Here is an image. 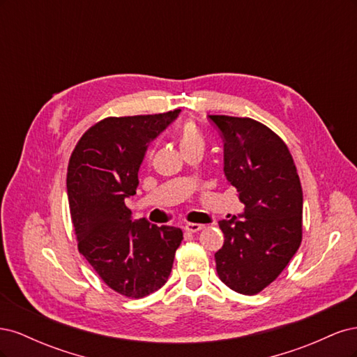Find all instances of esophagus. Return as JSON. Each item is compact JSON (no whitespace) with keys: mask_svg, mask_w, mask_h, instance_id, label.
Listing matches in <instances>:
<instances>
[{"mask_svg":"<svg viewBox=\"0 0 357 357\" xmlns=\"http://www.w3.org/2000/svg\"><path fill=\"white\" fill-rule=\"evenodd\" d=\"M205 228L204 225H199V223H186V226H185V229L188 231V232H190V234H195V232H199V231H202Z\"/></svg>","mask_w":357,"mask_h":357,"instance_id":"obj_1","label":"esophagus"}]
</instances>
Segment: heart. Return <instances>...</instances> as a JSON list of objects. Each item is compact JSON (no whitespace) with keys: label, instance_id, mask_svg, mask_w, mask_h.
I'll use <instances>...</instances> for the list:
<instances>
[{"label":"heart","instance_id":"obj_1","mask_svg":"<svg viewBox=\"0 0 357 357\" xmlns=\"http://www.w3.org/2000/svg\"><path fill=\"white\" fill-rule=\"evenodd\" d=\"M204 138L202 134L199 132L198 126L193 122H186L183 123L178 131V146L181 149V152H186L189 149H204Z\"/></svg>","mask_w":357,"mask_h":357}]
</instances>
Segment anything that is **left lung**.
I'll list each match as a JSON object with an SVG mask.
<instances>
[{"label": "left lung", "mask_w": 357, "mask_h": 357, "mask_svg": "<svg viewBox=\"0 0 357 357\" xmlns=\"http://www.w3.org/2000/svg\"><path fill=\"white\" fill-rule=\"evenodd\" d=\"M223 138V171L244 211L220 220L215 271L229 289L256 295L282 274L302 240V188L275 132L250 117L210 116ZM242 220L240 221L239 219Z\"/></svg>", "instance_id": "obj_1"}]
</instances>
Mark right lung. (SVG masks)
Instances as JSON below:
<instances>
[{
	"mask_svg": "<svg viewBox=\"0 0 357 357\" xmlns=\"http://www.w3.org/2000/svg\"><path fill=\"white\" fill-rule=\"evenodd\" d=\"M180 110L107 117L73 150L67 193L79 252L117 294L139 299L167 283L183 232L131 219L125 199L135 195L149 143Z\"/></svg>",
	"mask_w": 357,
	"mask_h": 357,
	"instance_id": "add662e5",
	"label": "right lung"
}]
</instances>
